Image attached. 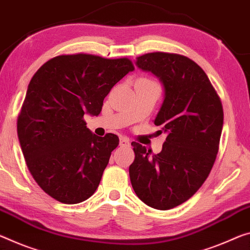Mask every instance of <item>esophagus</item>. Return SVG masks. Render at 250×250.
Segmentation results:
<instances>
[{"mask_svg":"<svg viewBox=\"0 0 250 250\" xmlns=\"http://www.w3.org/2000/svg\"><path fill=\"white\" fill-rule=\"evenodd\" d=\"M130 146V142L129 139L125 137H121L120 138V146Z\"/></svg>","mask_w":250,"mask_h":250,"instance_id":"34e87169","label":"esophagus"}]
</instances>
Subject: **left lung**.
Wrapping results in <instances>:
<instances>
[{"mask_svg": "<svg viewBox=\"0 0 250 250\" xmlns=\"http://www.w3.org/2000/svg\"><path fill=\"white\" fill-rule=\"evenodd\" d=\"M138 68L164 85V102L154 125L167 133L161 152L132 142L129 167L136 195L146 205L168 210L199 189L216 160L224 125L223 105L205 71L180 54L153 52L138 57Z\"/></svg>", "mask_w": 250, "mask_h": 250, "instance_id": "1", "label": "left lung"}]
</instances>
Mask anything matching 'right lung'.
<instances>
[{
	"mask_svg": "<svg viewBox=\"0 0 250 250\" xmlns=\"http://www.w3.org/2000/svg\"><path fill=\"white\" fill-rule=\"evenodd\" d=\"M133 70L126 58L79 53L51 59L31 79L18 137L31 175L55 200L79 204L97 190L119 138L93 134L83 116H99L112 86Z\"/></svg>",
	"mask_w": 250,
	"mask_h": 250,
	"instance_id": "right-lung-1",
	"label": "right lung"
}]
</instances>
